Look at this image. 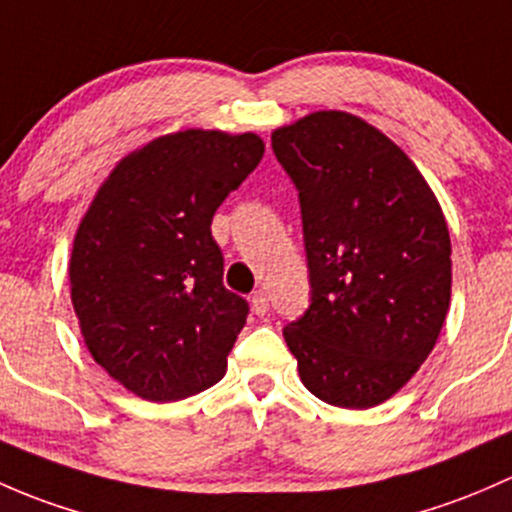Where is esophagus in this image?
Returning a JSON list of instances; mask_svg holds the SVG:
<instances>
[{
	"mask_svg": "<svg viewBox=\"0 0 512 512\" xmlns=\"http://www.w3.org/2000/svg\"><path fill=\"white\" fill-rule=\"evenodd\" d=\"M251 310H254L256 315H266L268 313V298L263 291H256L251 295Z\"/></svg>",
	"mask_w": 512,
	"mask_h": 512,
	"instance_id": "1",
	"label": "esophagus"
}]
</instances>
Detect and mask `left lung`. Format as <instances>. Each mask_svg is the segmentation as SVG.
<instances>
[{"label": "left lung", "instance_id": "8db88e82", "mask_svg": "<svg viewBox=\"0 0 512 512\" xmlns=\"http://www.w3.org/2000/svg\"><path fill=\"white\" fill-rule=\"evenodd\" d=\"M303 214L310 308L283 337L333 407L387 402L431 355L451 305V239L424 175L382 130L318 110L271 135Z\"/></svg>", "mask_w": 512, "mask_h": 512}]
</instances>
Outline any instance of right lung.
Segmentation results:
<instances>
[{
  "label": "right lung",
  "mask_w": 512,
  "mask_h": 512,
  "mask_svg": "<svg viewBox=\"0 0 512 512\" xmlns=\"http://www.w3.org/2000/svg\"><path fill=\"white\" fill-rule=\"evenodd\" d=\"M263 157L256 133L189 128L125 155L73 236L83 342L115 382L177 402L226 374L249 303L224 288L212 219Z\"/></svg>",
  "instance_id": "1"
}]
</instances>
